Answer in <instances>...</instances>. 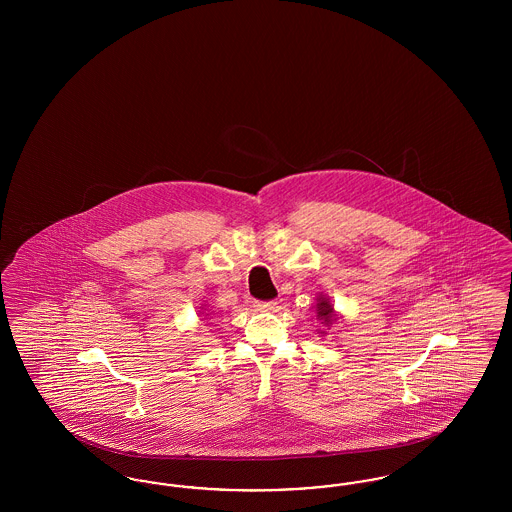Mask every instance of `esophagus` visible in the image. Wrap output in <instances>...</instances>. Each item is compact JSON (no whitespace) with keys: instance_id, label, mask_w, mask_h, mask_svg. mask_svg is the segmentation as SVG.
I'll use <instances>...</instances> for the list:
<instances>
[{"instance_id":"esophagus-1","label":"esophagus","mask_w":512,"mask_h":512,"mask_svg":"<svg viewBox=\"0 0 512 512\" xmlns=\"http://www.w3.org/2000/svg\"><path fill=\"white\" fill-rule=\"evenodd\" d=\"M276 305H278L276 301H257L255 309H259V311H272Z\"/></svg>"}]
</instances>
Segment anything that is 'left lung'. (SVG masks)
Instances as JSON below:
<instances>
[{
	"label": "left lung",
	"instance_id": "8db88e82",
	"mask_svg": "<svg viewBox=\"0 0 512 512\" xmlns=\"http://www.w3.org/2000/svg\"><path fill=\"white\" fill-rule=\"evenodd\" d=\"M317 301V317L320 320H324L326 324H332L336 320V317H334V305L326 297H322V295H318Z\"/></svg>",
	"mask_w": 512,
	"mask_h": 512
}]
</instances>
